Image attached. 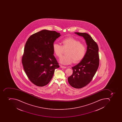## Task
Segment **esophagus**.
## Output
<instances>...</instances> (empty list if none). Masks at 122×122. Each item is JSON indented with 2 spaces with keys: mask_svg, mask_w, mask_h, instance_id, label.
Segmentation results:
<instances>
[{
  "mask_svg": "<svg viewBox=\"0 0 122 122\" xmlns=\"http://www.w3.org/2000/svg\"><path fill=\"white\" fill-rule=\"evenodd\" d=\"M61 68H62V69H66V66H63L60 65Z\"/></svg>",
  "mask_w": 122,
  "mask_h": 122,
  "instance_id": "obj_1",
  "label": "esophagus"
}]
</instances>
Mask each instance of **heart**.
I'll return each mask as SVG.
<instances>
[{
	"mask_svg": "<svg viewBox=\"0 0 122 122\" xmlns=\"http://www.w3.org/2000/svg\"><path fill=\"white\" fill-rule=\"evenodd\" d=\"M61 45L54 43L53 50L57 56L60 58L62 56L64 50L67 49L66 56H63L59 60L60 63L68 65L77 63L82 60L86 55V48L85 45L81 43L78 40L72 37L65 38L62 40Z\"/></svg>",
	"mask_w": 122,
	"mask_h": 122,
	"instance_id": "heart-1",
	"label": "heart"
}]
</instances>
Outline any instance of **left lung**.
Wrapping results in <instances>:
<instances>
[{
  "label": "left lung",
  "mask_w": 122,
  "mask_h": 122,
  "mask_svg": "<svg viewBox=\"0 0 122 122\" xmlns=\"http://www.w3.org/2000/svg\"><path fill=\"white\" fill-rule=\"evenodd\" d=\"M83 36L86 43L85 56L79 64L72 67L73 74L68 78L69 84L76 88L84 87L92 80L99 65L98 45L91 36L86 33L75 32Z\"/></svg>",
  "instance_id": "left-lung-1"
}]
</instances>
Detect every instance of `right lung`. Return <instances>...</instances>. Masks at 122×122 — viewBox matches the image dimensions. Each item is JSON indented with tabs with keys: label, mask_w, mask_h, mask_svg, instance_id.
I'll list each match as a JSON object with an SVG mask.
<instances>
[{
	"label": "right lung",
	"mask_w": 122,
	"mask_h": 122,
	"mask_svg": "<svg viewBox=\"0 0 122 122\" xmlns=\"http://www.w3.org/2000/svg\"><path fill=\"white\" fill-rule=\"evenodd\" d=\"M60 36L55 31L43 30L32 35L27 40L22 61L27 76L36 86L48 84L55 69L60 67L53 55V45Z\"/></svg>",
	"instance_id": "1"
}]
</instances>
